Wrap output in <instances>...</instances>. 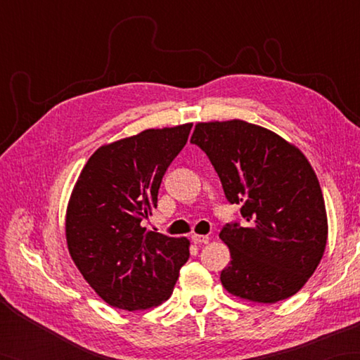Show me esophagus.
<instances>
[{
  "mask_svg": "<svg viewBox=\"0 0 360 360\" xmlns=\"http://www.w3.org/2000/svg\"><path fill=\"white\" fill-rule=\"evenodd\" d=\"M190 238H192V241H193L195 244H207V243H209V236H207V235H198V233H193L192 236H190Z\"/></svg>",
  "mask_w": 360,
  "mask_h": 360,
  "instance_id": "34e87169",
  "label": "esophagus"
}]
</instances>
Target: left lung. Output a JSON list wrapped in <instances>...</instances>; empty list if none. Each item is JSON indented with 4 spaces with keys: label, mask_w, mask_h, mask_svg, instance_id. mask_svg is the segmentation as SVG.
I'll return each instance as SVG.
<instances>
[{
    "label": "left lung",
    "mask_w": 360,
    "mask_h": 360,
    "mask_svg": "<svg viewBox=\"0 0 360 360\" xmlns=\"http://www.w3.org/2000/svg\"><path fill=\"white\" fill-rule=\"evenodd\" d=\"M190 142L215 168L246 223L219 232L231 263L221 271L229 292L258 303L294 295L323 257L328 221L319 179L303 153L271 129L244 120L198 124Z\"/></svg>",
    "instance_id": "1"
}]
</instances>
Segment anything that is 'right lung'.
Wrapping results in <instances>:
<instances>
[{"label": "right lung", "mask_w": 360, "mask_h": 360, "mask_svg": "<svg viewBox=\"0 0 360 360\" xmlns=\"http://www.w3.org/2000/svg\"><path fill=\"white\" fill-rule=\"evenodd\" d=\"M192 124L145 131L98 148L88 159L66 212L72 262L114 308L147 309L172 295L190 257L187 238L147 231L172 160Z\"/></svg>", "instance_id": "1"}]
</instances>
